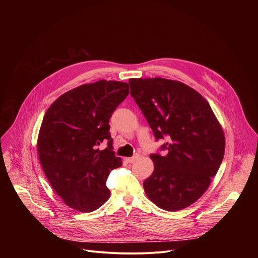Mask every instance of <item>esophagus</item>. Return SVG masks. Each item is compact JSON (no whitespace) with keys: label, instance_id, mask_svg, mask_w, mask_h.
Wrapping results in <instances>:
<instances>
[{"label":"esophagus","instance_id":"34e87169","mask_svg":"<svg viewBox=\"0 0 258 258\" xmlns=\"http://www.w3.org/2000/svg\"><path fill=\"white\" fill-rule=\"evenodd\" d=\"M138 157H139V155H135V156H133V157L126 158V162H128V163H134V162L138 159Z\"/></svg>","mask_w":258,"mask_h":258}]
</instances>
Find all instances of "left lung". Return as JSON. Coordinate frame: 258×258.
I'll list each match as a JSON object with an SVG mask.
<instances>
[{
    "label": "left lung",
    "mask_w": 258,
    "mask_h": 258,
    "mask_svg": "<svg viewBox=\"0 0 258 258\" xmlns=\"http://www.w3.org/2000/svg\"><path fill=\"white\" fill-rule=\"evenodd\" d=\"M131 95L156 141L167 138L150 155L153 173L143 182L161 209L177 211L207 190L225 154V135L208 102L189 86L161 78L131 79Z\"/></svg>",
    "instance_id": "left-lung-1"
}]
</instances>
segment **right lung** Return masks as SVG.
Segmentation results:
<instances>
[{"label": "right lung", "mask_w": 258, "mask_h": 258, "mask_svg": "<svg viewBox=\"0 0 258 258\" xmlns=\"http://www.w3.org/2000/svg\"><path fill=\"white\" fill-rule=\"evenodd\" d=\"M128 95V84L99 81L60 96L47 110L38 153L52 188L63 202L81 212H92L109 198L107 177L122 165L116 157L109 119ZM107 142V148L97 146Z\"/></svg>", "instance_id": "add662e5"}]
</instances>
